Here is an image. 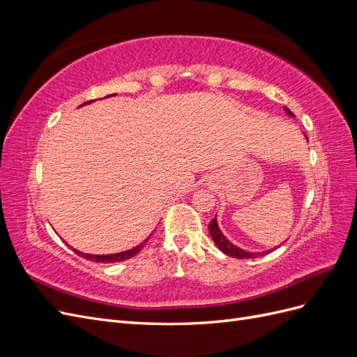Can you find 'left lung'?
Returning a JSON list of instances; mask_svg holds the SVG:
<instances>
[{
    "label": "left lung",
    "instance_id": "obj_1",
    "mask_svg": "<svg viewBox=\"0 0 357 357\" xmlns=\"http://www.w3.org/2000/svg\"><path fill=\"white\" fill-rule=\"evenodd\" d=\"M284 112H286L287 116L295 117V114L291 113V112L287 109V107H284ZM305 138H307V135H305ZM307 142H308V138H307ZM208 231H210V235H211V238H213L214 244L219 247V250H222L225 255H228V256H231V257L250 259V257L264 256V255H266V253H269V252H273V250H275V248H277V247L269 248V250H265V252H248V250H244V248H240L238 245L232 244V243L223 235V232L220 231L219 225H218V218H215V215H214V219H211V222H210V225H208ZM278 247H280V245H278Z\"/></svg>",
    "mask_w": 357,
    "mask_h": 357
}]
</instances>
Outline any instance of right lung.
I'll use <instances>...</instances> for the list:
<instances>
[{
    "mask_svg": "<svg viewBox=\"0 0 357 357\" xmlns=\"http://www.w3.org/2000/svg\"><path fill=\"white\" fill-rule=\"evenodd\" d=\"M116 93H112V95H107V98H109V96H114ZM91 102H93V100L92 101H88V102H84V104H82V105H86V104H91ZM150 238V236H149ZM149 238H146L143 243H139L138 245H135V247H132V248H129V250H125V252H121V253H112V255H91V253H82V252H79V250H75V248H73V250L77 253L79 256H82V257H84V259H88V261H92V262H105V264H110V262H122V261H126V259H129V257H132V256H135L139 250H142L143 248V245L147 243V240Z\"/></svg>",
    "mask_w": 357,
    "mask_h": 357,
    "instance_id": "add662e5",
    "label": "right lung"
}]
</instances>
